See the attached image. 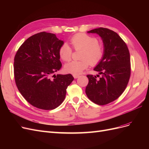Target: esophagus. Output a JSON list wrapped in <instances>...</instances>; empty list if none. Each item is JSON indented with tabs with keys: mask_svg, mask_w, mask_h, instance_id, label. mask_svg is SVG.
<instances>
[{
	"mask_svg": "<svg viewBox=\"0 0 149 149\" xmlns=\"http://www.w3.org/2000/svg\"><path fill=\"white\" fill-rule=\"evenodd\" d=\"M73 77H74L75 79H76V78H78L79 77V74H73Z\"/></svg>",
	"mask_w": 149,
	"mask_h": 149,
	"instance_id": "esophagus-1",
	"label": "esophagus"
}]
</instances>
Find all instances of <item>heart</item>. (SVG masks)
Returning <instances> with one entry per match:
<instances>
[{
    "instance_id": "b5f03b06",
    "label": "heart",
    "mask_w": 149,
    "mask_h": 149,
    "mask_svg": "<svg viewBox=\"0 0 149 149\" xmlns=\"http://www.w3.org/2000/svg\"><path fill=\"white\" fill-rule=\"evenodd\" d=\"M70 43L75 50H81L79 61H71L65 65L67 73L79 74L91 64L96 65L101 61L105 53L103 45L99 43L98 39L86 33L76 34L70 39ZM59 56L62 60L69 61L73 55L72 48L67 43H63L60 47Z\"/></svg>"
}]
</instances>
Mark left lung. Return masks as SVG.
Listing matches in <instances>:
<instances>
[{
	"instance_id": "left-lung-1",
	"label": "left lung",
	"mask_w": 149,
	"mask_h": 149,
	"mask_svg": "<svg viewBox=\"0 0 149 149\" xmlns=\"http://www.w3.org/2000/svg\"><path fill=\"white\" fill-rule=\"evenodd\" d=\"M88 33H97L105 48L102 60L94 70L102 74H88L89 83L86 94L90 100L98 105H106L117 100L127 87L130 76V58L127 45L115 31L97 28Z\"/></svg>"
}]
</instances>
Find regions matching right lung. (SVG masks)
I'll return each instance as SVG.
<instances>
[{
    "instance_id": "add662e5",
    "label": "right lung",
    "mask_w": 149,
    "mask_h": 149,
    "mask_svg": "<svg viewBox=\"0 0 149 149\" xmlns=\"http://www.w3.org/2000/svg\"><path fill=\"white\" fill-rule=\"evenodd\" d=\"M63 44L55 34L42 31L26 39L15 54L17 87L26 101L38 109L52 110L59 106L74 79L71 74H54L62 66L58 51Z\"/></svg>"
}]
</instances>
